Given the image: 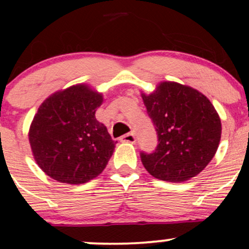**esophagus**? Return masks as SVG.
Masks as SVG:
<instances>
[{
	"mask_svg": "<svg viewBox=\"0 0 249 249\" xmlns=\"http://www.w3.org/2000/svg\"><path fill=\"white\" fill-rule=\"evenodd\" d=\"M121 142H131V144H134V142H136V133L130 132V133L124 134V136H123L121 138Z\"/></svg>",
	"mask_w": 249,
	"mask_h": 249,
	"instance_id": "esophagus-1",
	"label": "esophagus"
}]
</instances>
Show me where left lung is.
<instances>
[{
    "label": "left lung",
    "mask_w": 249,
    "mask_h": 249,
    "mask_svg": "<svg viewBox=\"0 0 249 249\" xmlns=\"http://www.w3.org/2000/svg\"><path fill=\"white\" fill-rule=\"evenodd\" d=\"M142 97L158 138L153 152H141L144 167L164 181L196 177L212 160L221 137V122L212 103L174 82H162L153 93Z\"/></svg>",
    "instance_id": "left-lung-1"
}]
</instances>
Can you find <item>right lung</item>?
<instances>
[{
    "label": "right lung",
    "mask_w": 249,
    "mask_h": 249,
    "mask_svg": "<svg viewBox=\"0 0 249 249\" xmlns=\"http://www.w3.org/2000/svg\"><path fill=\"white\" fill-rule=\"evenodd\" d=\"M102 103V95L82 84L43 102L29 131L31 150L43 172L71 185L84 184L103 172L117 142L96 119Z\"/></svg>",
    "instance_id": "add662e5"
}]
</instances>
